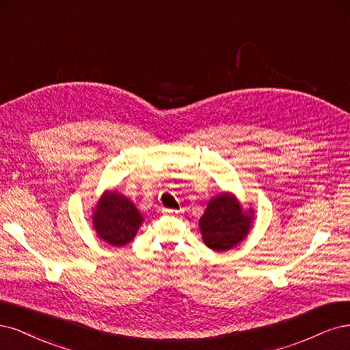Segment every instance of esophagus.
Returning a JSON list of instances; mask_svg holds the SVG:
<instances>
[{
	"mask_svg": "<svg viewBox=\"0 0 350 350\" xmlns=\"http://www.w3.org/2000/svg\"><path fill=\"white\" fill-rule=\"evenodd\" d=\"M163 212H164V215H177L178 213V211H176V209H163Z\"/></svg>",
	"mask_w": 350,
	"mask_h": 350,
	"instance_id": "34e87169",
	"label": "esophagus"
}]
</instances>
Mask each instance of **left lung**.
Masks as SVG:
<instances>
[{"instance_id": "left-lung-1", "label": "left lung", "mask_w": 350, "mask_h": 350, "mask_svg": "<svg viewBox=\"0 0 350 350\" xmlns=\"http://www.w3.org/2000/svg\"><path fill=\"white\" fill-rule=\"evenodd\" d=\"M252 217L243 213L235 199L221 195L212 199L200 218V232L212 250L225 252L239 244L249 232Z\"/></svg>"}]
</instances>
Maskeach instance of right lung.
<instances>
[{
	"label": "right lung",
	"mask_w": 350,
	"mask_h": 350,
	"mask_svg": "<svg viewBox=\"0 0 350 350\" xmlns=\"http://www.w3.org/2000/svg\"><path fill=\"white\" fill-rule=\"evenodd\" d=\"M93 222L101 240L120 247L133 239L142 217L128 198L109 191L98 202Z\"/></svg>",
	"instance_id": "1"
}]
</instances>
